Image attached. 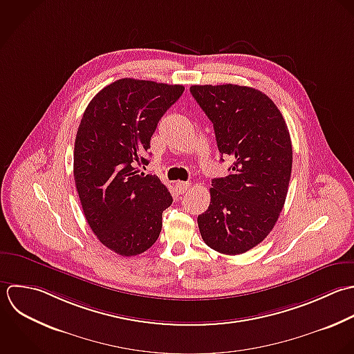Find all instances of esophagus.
I'll use <instances>...</instances> for the list:
<instances>
[{"instance_id": "esophagus-1", "label": "esophagus", "mask_w": 354, "mask_h": 354, "mask_svg": "<svg viewBox=\"0 0 354 354\" xmlns=\"http://www.w3.org/2000/svg\"><path fill=\"white\" fill-rule=\"evenodd\" d=\"M175 187H176L178 193L182 194V193H186V192H187V189L190 187V183H189V182H176Z\"/></svg>"}]
</instances>
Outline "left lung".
I'll list each match as a JSON object with an SVG mask.
<instances>
[{"label":"left lung","instance_id":"8db88e82","mask_svg":"<svg viewBox=\"0 0 354 354\" xmlns=\"http://www.w3.org/2000/svg\"><path fill=\"white\" fill-rule=\"evenodd\" d=\"M190 92L214 124L222 157L234 161L227 176L212 180L198 229L212 250L244 254L268 237L283 211L292 169L288 127L274 102L255 88L192 85Z\"/></svg>","mask_w":354,"mask_h":354}]
</instances>
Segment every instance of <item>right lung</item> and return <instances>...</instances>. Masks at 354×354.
<instances>
[{"mask_svg": "<svg viewBox=\"0 0 354 354\" xmlns=\"http://www.w3.org/2000/svg\"><path fill=\"white\" fill-rule=\"evenodd\" d=\"M183 85L121 78L86 106L74 143V182L86 222L121 257L147 251L158 239L172 196L156 175L140 172L150 139Z\"/></svg>", "mask_w": 354, "mask_h": 354, "instance_id": "right-lung-1", "label": "right lung"}]
</instances>
